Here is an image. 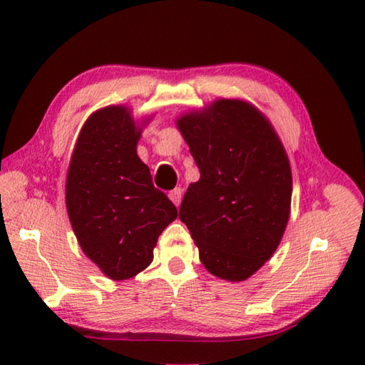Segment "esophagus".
<instances>
[{"instance_id": "obj_1", "label": "esophagus", "mask_w": 365, "mask_h": 365, "mask_svg": "<svg viewBox=\"0 0 365 365\" xmlns=\"http://www.w3.org/2000/svg\"><path fill=\"white\" fill-rule=\"evenodd\" d=\"M182 195H183V190H182V188H175V190H172V191H170V193H169V197H170V201L174 202L175 206H180Z\"/></svg>"}]
</instances>
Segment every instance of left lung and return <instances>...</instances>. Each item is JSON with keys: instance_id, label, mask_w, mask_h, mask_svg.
<instances>
[{"instance_id": "1", "label": "left lung", "mask_w": 365, "mask_h": 365, "mask_svg": "<svg viewBox=\"0 0 365 365\" xmlns=\"http://www.w3.org/2000/svg\"><path fill=\"white\" fill-rule=\"evenodd\" d=\"M200 168L178 217L209 274L243 282L274 256L292 211L289 159L255 104L217 98L175 119Z\"/></svg>"}]
</instances>
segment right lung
<instances>
[{
    "instance_id": "right-lung-1",
    "label": "right lung",
    "mask_w": 365,
    "mask_h": 365,
    "mask_svg": "<svg viewBox=\"0 0 365 365\" xmlns=\"http://www.w3.org/2000/svg\"><path fill=\"white\" fill-rule=\"evenodd\" d=\"M150 117L125 104L95 110L80 128L66 175V207L83 255L110 280L132 279L153 262L159 235L177 207L154 188L137 146Z\"/></svg>"
}]
</instances>
